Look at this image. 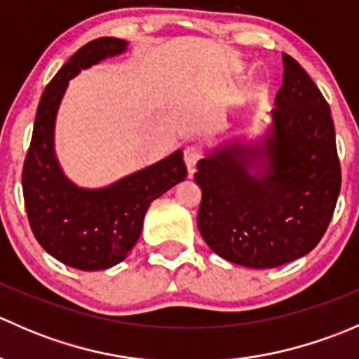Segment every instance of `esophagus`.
<instances>
[{
  "mask_svg": "<svg viewBox=\"0 0 359 359\" xmlns=\"http://www.w3.org/2000/svg\"><path fill=\"white\" fill-rule=\"evenodd\" d=\"M201 158H203V151L198 146H187L186 149H184V161H186V166L187 170H189V173L194 172V168H196L198 161H200Z\"/></svg>",
  "mask_w": 359,
  "mask_h": 359,
  "instance_id": "34e87169",
  "label": "esophagus"
}]
</instances>
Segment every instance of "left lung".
<instances>
[{
  "label": "left lung",
  "instance_id": "8db88e82",
  "mask_svg": "<svg viewBox=\"0 0 359 359\" xmlns=\"http://www.w3.org/2000/svg\"><path fill=\"white\" fill-rule=\"evenodd\" d=\"M273 126L264 144H231L198 161V229L222 259L278 267L320 243L340 193L330 106L306 71L283 53ZM264 165L257 176L249 166Z\"/></svg>",
  "mask_w": 359,
  "mask_h": 359
}]
</instances>
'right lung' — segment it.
<instances>
[{
  "instance_id": "1",
  "label": "right lung",
  "mask_w": 359,
  "mask_h": 359,
  "mask_svg": "<svg viewBox=\"0 0 359 359\" xmlns=\"http://www.w3.org/2000/svg\"><path fill=\"white\" fill-rule=\"evenodd\" d=\"M125 48L123 39H93L53 76L39 100L22 168L24 205L32 234L50 255L81 271L107 269L121 262L139 240L151 201L187 175L182 151H175L109 187L81 189L69 182L57 163L53 125L69 79Z\"/></svg>"
}]
</instances>
